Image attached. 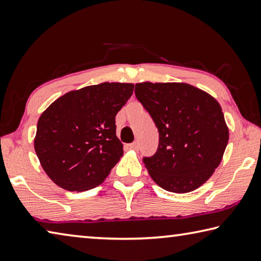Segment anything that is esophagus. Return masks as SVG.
<instances>
[{"instance_id":"34e87169","label":"esophagus","mask_w":261,"mask_h":261,"mask_svg":"<svg viewBox=\"0 0 261 261\" xmlns=\"http://www.w3.org/2000/svg\"><path fill=\"white\" fill-rule=\"evenodd\" d=\"M129 148L130 149H134V150H138L139 149V142H133L129 144Z\"/></svg>"}]
</instances>
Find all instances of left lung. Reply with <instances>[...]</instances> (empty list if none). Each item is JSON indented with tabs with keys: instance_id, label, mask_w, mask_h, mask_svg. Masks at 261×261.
Listing matches in <instances>:
<instances>
[{
	"instance_id": "obj_1",
	"label": "left lung",
	"mask_w": 261,
	"mask_h": 261,
	"mask_svg": "<svg viewBox=\"0 0 261 261\" xmlns=\"http://www.w3.org/2000/svg\"><path fill=\"white\" fill-rule=\"evenodd\" d=\"M135 96L159 132L156 153L143 158L151 179L171 193L199 188L221 163L229 139L220 104L181 82L136 84Z\"/></svg>"
}]
</instances>
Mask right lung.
Segmentation results:
<instances>
[{"instance_id":"add662e5","label":"right lung","mask_w":261,"mask_h":261,"mask_svg":"<svg viewBox=\"0 0 261 261\" xmlns=\"http://www.w3.org/2000/svg\"><path fill=\"white\" fill-rule=\"evenodd\" d=\"M133 84L103 82L68 91L41 114L34 149L47 175L68 191L93 189L123 154L116 116Z\"/></svg>"}]
</instances>
